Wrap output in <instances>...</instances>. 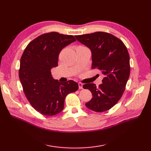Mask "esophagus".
I'll return each mask as SVG.
<instances>
[{"instance_id": "34e87169", "label": "esophagus", "mask_w": 151, "mask_h": 151, "mask_svg": "<svg viewBox=\"0 0 151 151\" xmlns=\"http://www.w3.org/2000/svg\"><path fill=\"white\" fill-rule=\"evenodd\" d=\"M78 84H79V88L80 89H83V84H82L81 83H79Z\"/></svg>"}]
</instances>
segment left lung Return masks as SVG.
Returning a JSON list of instances; mask_svg holds the SVG:
<instances>
[{"instance_id":"8db88e82","label":"left lung","mask_w":151,"mask_h":151,"mask_svg":"<svg viewBox=\"0 0 151 151\" xmlns=\"http://www.w3.org/2000/svg\"><path fill=\"white\" fill-rule=\"evenodd\" d=\"M75 36L90 48L93 69L98 68L104 75L98 87L93 83L83 85V88L89 89L93 95L86 106L96 112L106 111L120 99L129 78L130 57L127 48L121 40L106 32Z\"/></svg>"}]
</instances>
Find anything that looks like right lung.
<instances>
[{"instance_id":"add662e5","label":"right lung","mask_w":151,"mask_h":151,"mask_svg":"<svg viewBox=\"0 0 151 151\" xmlns=\"http://www.w3.org/2000/svg\"><path fill=\"white\" fill-rule=\"evenodd\" d=\"M76 40L73 35L45 33L32 40L22 55L19 76L22 89L31 106L42 115L61 112L67 94L79 88L74 81L61 83L53 79L51 73L58 66L61 50Z\"/></svg>"}]
</instances>
